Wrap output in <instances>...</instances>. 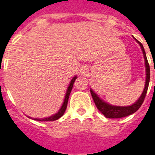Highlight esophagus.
<instances>
[{
	"label": "esophagus",
	"mask_w": 155,
	"mask_h": 155,
	"mask_svg": "<svg viewBox=\"0 0 155 155\" xmlns=\"http://www.w3.org/2000/svg\"><path fill=\"white\" fill-rule=\"evenodd\" d=\"M87 72V69L85 67H82L81 68V74H84V73H86Z\"/></svg>",
	"instance_id": "1"
}]
</instances>
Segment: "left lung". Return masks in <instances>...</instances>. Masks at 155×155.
Listing matches in <instances>:
<instances>
[{
  "label": "left lung",
  "mask_w": 155,
  "mask_h": 155,
  "mask_svg": "<svg viewBox=\"0 0 155 155\" xmlns=\"http://www.w3.org/2000/svg\"><path fill=\"white\" fill-rule=\"evenodd\" d=\"M136 40V39H135ZM137 41V40H136ZM137 42L140 44L141 50L143 51V57H144V62H145V68H146V80H145V86L143 89V91L141 96L138 101L130 106H114V105H111V104H108L104 101H102L97 94L94 93V91L91 90V94L92 95V98L94 100V102L96 107L99 110L101 111L102 114H104V116L109 119H118V118H123V117L128 116L130 114H134V112H136L140 106L143 104L144 98L146 95L147 91H148V87H149V84H150V64L147 60L146 54L143 49V45L140 43V41H137ZM155 72V71H154Z\"/></svg>",
  "instance_id": "left-lung-1"
}]
</instances>
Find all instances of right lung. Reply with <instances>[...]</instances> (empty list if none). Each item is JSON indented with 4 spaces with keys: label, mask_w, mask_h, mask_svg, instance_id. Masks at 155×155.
<instances>
[{
    "label": "right lung",
    "mask_w": 155,
    "mask_h": 155,
    "mask_svg": "<svg viewBox=\"0 0 155 155\" xmlns=\"http://www.w3.org/2000/svg\"><path fill=\"white\" fill-rule=\"evenodd\" d=\"M77 76H74L72 80H71V83H70V85L67 89V91H66V94H65V97H64V103L62 104V106L60 109V110L58 111L57 113L54 115H52L51 117H48V118H44V119H35V120H38V121H54V120H56L58 119H60L63 114H64V111L66 110V107H67V103L68 100H69V96H70V94H71V90H72V87H73V84L74 83V81L76 80ZM30 118V117H29Z\"/></svg>",
    "instance_id": "obj_1"
}]
</instances>
